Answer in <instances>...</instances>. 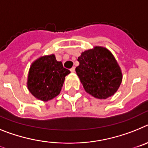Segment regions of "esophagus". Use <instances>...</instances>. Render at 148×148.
<instances>
[{"instance_id":"1","label":"esophagus","mask_w":148,"mask_h":148,"mask_svg":"<svg viewBox=\"0 0 148 148\" xmlns=\"http://www.w3.org/2000/svg\"><path fill=\"white\" fill-rule=\"evenodd\" d=\"M70 71H71V72L74 73V71H75V68H74V67H72V68L70 69Z\"/></svg>"}]
</instances>
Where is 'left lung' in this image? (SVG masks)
Returning a JSON list of instances; mask_svg holds the SVG:
<instances>
[{"mask_svg":"<svg viewBox=\"0 0 148 148\" xmlns=\"http://www.w3.org/2000/svg\"><path fill=\"white\" fill-rule=\"evenodd\" d=\"M76 68L85 91L97 99L114 95L122 82V72L119 63L107 48L95 46L82 52Z\"/></svg>","mask_w":148,"mask_h":148,"instance_id":"obj_1","label":"left lung"}]
</instances>
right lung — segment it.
Masks as SVG:
<instances>
[{
    "mask_svg": "<svg viewBox=\"0 0 148 148\" xmlns=\"http://www.w3.org/2000/svg\"><path fill=\"white\" fill-rule=\"evenodd\" d=\"M70 73L62 62L56 60L54 54L41 56L30 65L27 88L36 98L48 101L60 93L65 76Z\"/></svg>",
    "mask_w": 148,
    "mask_h": 148,
    "instance_id": "obj_1",
    "label": "right lung"
}]
</instances>
